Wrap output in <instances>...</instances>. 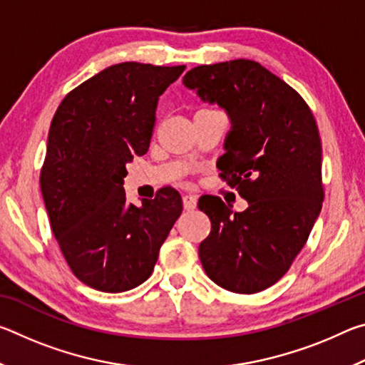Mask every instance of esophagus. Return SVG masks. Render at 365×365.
<instances>
[{
  "label": "esophagus",
  "instance_id": "1",
  "mask_svg": "<svg viewBox=\"0 0 365 365\" xmlns=\"http://www.w3.org/2000/svg\"><path fill=\"white\" fill-rule=\"evenodd\" d=\"M197 205V197L195 195H185L183 196V207L187 209V211H193Z\"/></svg>",
  "mask_w": 365,
  "mask_h": 365
}]
</instances>
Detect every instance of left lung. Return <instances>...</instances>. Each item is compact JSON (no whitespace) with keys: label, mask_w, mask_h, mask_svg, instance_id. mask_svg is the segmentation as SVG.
<instances>
[{"label":"left lung","mask_w":365,"mask_h":365,"mask_svg":"<svg viewBox=\"0 0 365 365\" xmlns=\"http://www.w3.org/2000/svg\"><path fill=\"white\" fill-rule=\"evenodd\" d=\"M183 83L230 117L217 168L248 201L246 211L232 214L219 196L200 197L197 207L211 219L201 264L228 292H262L292 267L322 209L316 119L298 91L256 61L197 66Z\"/></svg>","instance_id":"1"}]
</instances>
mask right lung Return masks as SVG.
I'll return each instance as SVG.
<instances>
[{
  "label": "right lung",
  "instance_id": "add662e5",
  "mask_svg": "<svg viewBox=\"0 0 365 365\" xmlns=\"http://www.w3.org/2000/svg\"><path fill=\"white\" fill-rule=\"evenodd\" d=\"M183 71L110 66L67 93L51 120L40 172L49 224L73 275L100 292L141 285L182 214L170 187L128 205L123 177L150 148L159 96Z\"/></svg>",
  "mask_w": 365,
  "mask_h": 365
}]
</instances>
